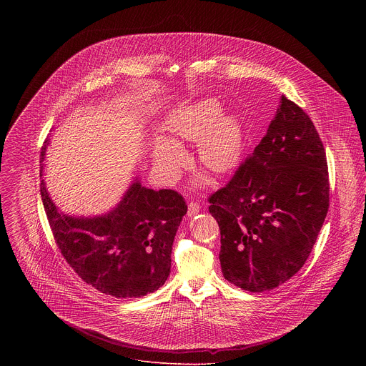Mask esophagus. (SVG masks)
<instances>
[{"instance_id":"obj_1","label":"esophagus","mask_w":366,"mask_h":366,"mask_svg":"<svg viewBox=\"0 0 366 366\" xmlns=\"http://www.w3.org/2000/svg\"><path fill=\"white\" fill-rule=\"evenodd\" d=\"M200 211V204H197V203H190L189 204V207H187V214L192 217V215H196L197 212Z\"/></svg>"}]
</instances>
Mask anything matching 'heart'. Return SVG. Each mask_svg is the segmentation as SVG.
<instances>
[{
    "instance_id": "obj_1",
    "label": "heart",
    "mask_w": 366,
    "mask_h": 366,
    "mask_svg": "<svg viewBox=\"0 0 366 366\" xmlns=\"http://www.w3.org/2000/svg\"><path fill=\"white\" fill-rule=\"evenodd\" d=\"M170 142L159 139L154 147L157 164L176 173L184 160L179 147L182 141L197 139L199 162L214 173L234 169L242 155L244 131L237 115L221 112V105L207 99L174 111L166 122Z\"/></svg>"
}]
</instances>
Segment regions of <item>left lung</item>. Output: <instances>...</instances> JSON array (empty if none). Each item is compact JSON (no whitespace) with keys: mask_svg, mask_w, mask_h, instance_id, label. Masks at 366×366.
<instances>
[{"mask_svg":"<svg viewBox=\"0 0 366 366\" xmlns=\"http://www.w3.org/2000/svg\"><path fill=\"white\" fill-rule=\"evenodd\" d=\"M209 203L228 282L261 293L303 267L327 217L330 180L324 145L302 107L282 96L259 145Z\"/></svg>","mask_w":366,"mask_h":366,"instance_id":"8db88e82","label":"left lung"}]
</instances>
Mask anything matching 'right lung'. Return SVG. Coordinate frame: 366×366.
<instances>
[{
  "label": "right lung",
  "instance_id": "obj_1",
  "mask_svg": "<svg viewBox=\"0 0 366 366\" xmlns=\"http://www.w3.org/2000/svg\"><path fill=\"white\" fill-rule=\"evenodd\" d=\"M41 196L60 254L87 285L118 299L142 297L163 286L173 239L187 212L180 193L137 182L117 209L97 218L59 212L44 180Z\"/></svg>",
  "mask_w": 366,
  "mask_h": 366
}]
</instances>
